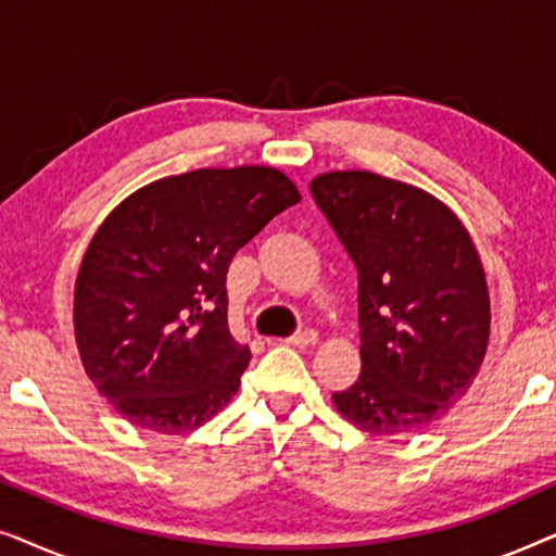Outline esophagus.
<instances>
[{
    "label": "esophagus",
    "mask_w": 556,
    "mask_h": 556,
    "mask_svg": "<svg viewBox=\"0 0 556 556\" xmlns=\"http://www.w3.org/2000/svg\"><path fill=\"white\" fill-rule=\"evenodd\" d=\"M286 341L291 346H314L318 341V333L314 329H303L299 333H293V337H288Z\"/></svg>",
    "instance_id": "obj_1"
}]
</instances>
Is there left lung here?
I'll list each match as a JSON object with an SVG mask.
<instances>
[{
  "label": "left lung",
  "instance_id": "left-lung-1",
  "mask_svg": "<svg viewBox=\"0 0 556 556\" xmlns=\"http://www.w3.org/2000/svg\"><path fill=\"white\" fill-rule=\"evenodd\" d=\"M311 194L356 265L362 375L333 405L369 435L440 420L481 369L489 286L458 217L422 189L329 172Z\"/></svg>",
  "mask_w": 556,
  "mask_h": 556
}]
</instances>
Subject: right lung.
Returning <instances> with one entry per match:
<instances>
[{
	"label": "right lung",
	"instance_id": "right-lung-1",
	"mask_svg": "<svg viewBox=\"0 0 556 556\" xmlns=\"http://www.w3.org/2000/svg\"><path fill=\"white\" fill-rule=\"evenodd\" d=\"M295 202L286 174L235 166L159 179L105 217L73 318L83 367L121 417L177 435L232 400L250 349L227 326V268Z\"/></svg>",
	"mask_w": 556,
	"mask_h": 556
}]
</instances>
